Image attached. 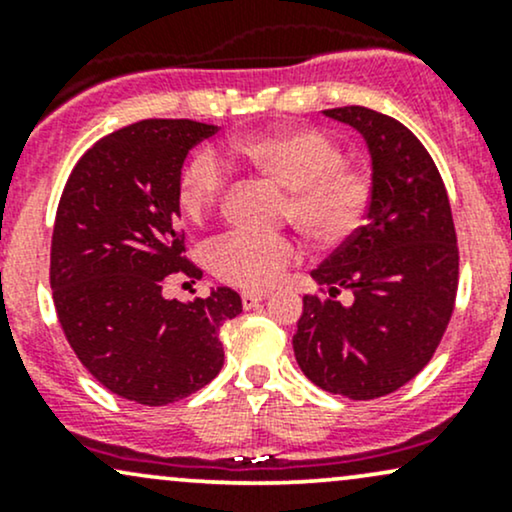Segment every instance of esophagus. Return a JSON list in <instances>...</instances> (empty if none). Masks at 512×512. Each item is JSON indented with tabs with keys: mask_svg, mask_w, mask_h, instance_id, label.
Here are the masks:
<instances>
[{
	"mask_svg": "<svg viewBox=\"0 0 512 512\" xmlns=\"http://www.w3.org/2000/svg\"><path fill=\"white\" fill-rule=\"evenodd\" d=\"M264 298H269V291H243L245 308H255V305L262 303Z\"/></svg>",
	"mask_w": 512,
	"mask_h": 512,
	"instance_id": "esophagus-1",
	"label": "esophagus"
}]
</instances>
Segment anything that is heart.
Segmentation results:
<instances>
[{"label": "heart", "instance_id": "heart-1", "mask_svg": "<svg viewBox=\"0 0 512 512\" xmlns=\"http://www.w3.org/2000/svg\"><path fill=\"white\" fill-rule=\"evenodd\" d=\"M228 163L255 170L289 190L286 216L317 245H337L358 231L373 199L368 170L344 163L342 146L313 127H286L226 146ZM228 170L211 151L182 170L178 204L190 221H202L221 202ZM298 257L296 240L279 233L231 231L209 248L216 276L243 289H267Z\"/></svg>", "mask_w": 512, "mask_h": 512}]
</instances>
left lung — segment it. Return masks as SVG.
<instances>
[{
	"label": "left lung",
	"mask_w": 512,
	"mask_h": 512,
	"mask_svg": "<svg viewBox=\"0 0 512 512\" xmlns=\"http://www.w3.org/2000/svg\"><path fill=\"white\" fill-rule=\"evenodd\" d=\"M354 127L370 156L366 223L310 276L330 298L303 296L293 354L305 378L332 395L375 399L431 361L457 293L450 199L424 144L395 117L349 105L325 110ZM351 290L355 301H333Z\"/></svg>",
	"instance_id": "obj_1"
}]
</instances>
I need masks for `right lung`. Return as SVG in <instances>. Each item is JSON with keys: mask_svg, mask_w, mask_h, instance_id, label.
I'll return each mask as SVG.
<instances>
[{"mask_svg": "<svg viewBox=\"0 0 512 512\" xmlns=\"http://www.w3.org/2000/svg\"><path fill=\"white\" fill-rule=\"evenodd\" d=\"M216 125L142 120L81 156L57 207L50 286L74 354L103 387L144 407L190 397L219 375V330L243 301L219 286L180 303L163 286L185 260L178 185L182 163Z\"/></svg>", "mask_w": 512, "mask_h": 512, "instance_id": "right-lung-1", "label": "right lung"}]
</instances>
